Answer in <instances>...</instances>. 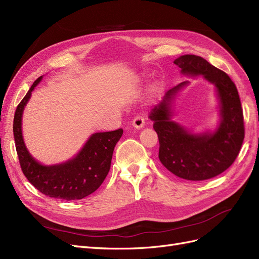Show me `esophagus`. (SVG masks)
I'll use <instances>...</instances> for the list:
<instances>
[{"label": "esophagus", "mask_w": 259, "mask_h": 259, "mask_svg": "<svg viewBox=\"0 0 259 259\" xmlns=\"http://www.w3.org/2000/svg\"><path fill=\"white\" fill-rule=\"evenodd\" d=\"M145 121H146L145 114H143V113L137 114L134 119H133V126L136 128H142L145 125Z\"/></svg>", "instance_id": "obj_1"}]
</instances>
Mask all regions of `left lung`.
I'll list each match as a JSON object with an SVG mask.
<instances>
[{"mask_svg": "<svg viewBox=\"0 0 259 259\" xmlns=\"http://www.w3.org/2000/svg\"><path fill=\"white\" fill-rule=\"evenodd\" d=\"M174 64L185 74H202L215 84L222 104V123L213 134L193 135L170 121L169 101L186 82L178 84L150 114L159 137V159L179 178L193 182L213 178L232 165L244 140V119L237 86L223 70L195 55L180 56Z\"/></svg>", "mask_w": 259, "mask_h": 259, "instance_id": "1", "label": "left lung"}]
</instances>
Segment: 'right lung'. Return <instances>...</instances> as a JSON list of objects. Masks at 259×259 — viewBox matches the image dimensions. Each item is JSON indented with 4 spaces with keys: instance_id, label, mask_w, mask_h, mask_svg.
Listing matches in <instances>:
<instances>
[{
    "instance_id": "obj_1",
    "label": "right lung",
    "mask_w": 259,
    "mask_h": 259,
    "mask_svg": "<svg viewBox=\"0 0 259 259\" xmlns=\"http://www.w3.org/2000/svg\"><path fill=\"white\" fill-rule=\"evenodd\" d=\"M38 77L27 95L17 106L14 116V138L19 164L23 175L41 193L48 197L66 201L81 200L96 191L104 183L111 166L114 147L119 142L123 130L96 133L74 159L54 166L37 163L27 151L21 135V115L31 92L41 81Z\"/></svg>"
}]
</instances>
